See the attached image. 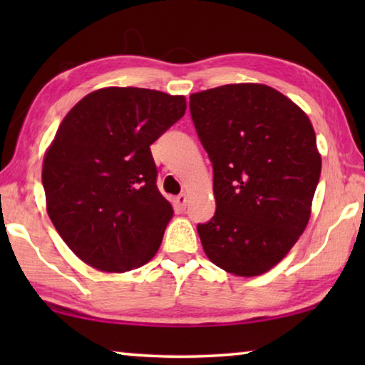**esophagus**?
Returning <instances> with one entry per match:
<instances>
[{
	"mask_svg": "<svg viewBox=\"0 0 365 365\" xmlns=\"http://www.w3.org/2000/svg\"><path fill=\"white\" fill-rule=\"evenodd\" d=\"M174 202L180 211H185V207H187V195H178L174 200Z\"/></svg>",
	"mask_w": 365,
	"mask_h": 365,
	"instance_id": "obj_1",
	"label": "esophagus"
}]
</instances>
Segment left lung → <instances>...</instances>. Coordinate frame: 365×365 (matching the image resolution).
Wrapping results in <instances>:
<instances>
[{
	"instance_id": "obj_1",
	"label": "left lung",
	"mask_w": 365,
	"mask_h": 365,
	"mask_svg": "<svg viewBox=\"0 0 365 365\" xmlns=\"http://www.w3.org/2000/svg\"><path fill=\"white\" fill-rule=\"evenodd\" d=\"M214 170L215 214L197 224L206 256L228 274L256 277L279 264L311 217L322 160L304 110L262 83L190 96Z\"/></svg>"
}]
</instances>
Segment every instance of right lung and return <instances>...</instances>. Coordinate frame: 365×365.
<instances>
[{
	"label": "right lung",
	"instance_id": "obj_1",
	"mask_svg": "<svg viewBox=\"0 0 365 365\" xmlns=\"http://www.w3.org/2000/svg\"><path fill=\"white\" fill-rule=\"evenodd\" d=\"M185 96L109 86L73 106L43 159L46 209L85 264L127 272L151 261L174 215L150 146L182 119Z\"/></svg>",
	"mask_w": 365,
	"mask_h": 365
}]
</instances>
